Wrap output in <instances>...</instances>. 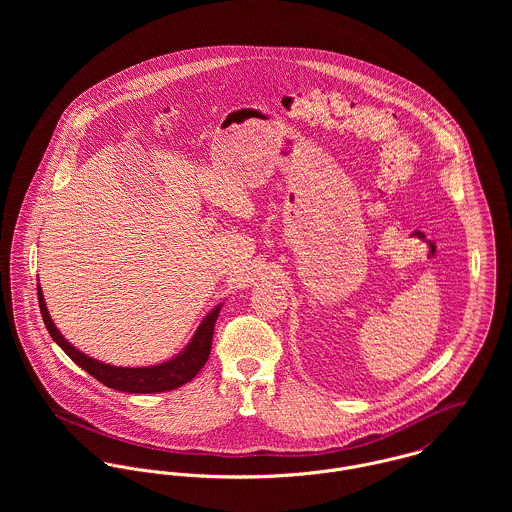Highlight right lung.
I'll return each instance as SVG.
<instances>
[{
    "instance_id": "obj_1",
    "label": "right lung",
    "mask_w": 512,
    "mask_h": 512,
    "mask_svg": "<svg viewBox=\"0 0 512 512\" xmlns=\"http://www.w3.org/2000/svg\"><path fill=\"white\" fill-rule=\"evenodd\" d=\"M37 295H39V307H41V315L49 335L73 359L74 363L82 370H86L90 376H94L98 382H102L104 386L120 392H132V394L175 390L187 384L189 380H193L211 355L215 323L219 319L220 307H222V303H219L211 313H207V317L201 321V325L197 327L187 347L179 351L175 357H171L169 361L151 366H114L96 361L71 345L53 323L41 286H37Z\"/></svg>"
}]
</instances>
